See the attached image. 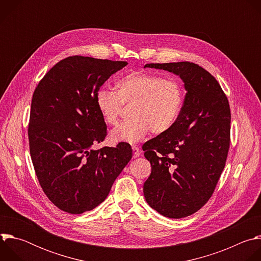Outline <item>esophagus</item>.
I'll use <instances>...</instances> for the list:
<instances>
[{"instance_id": "1", "label": "esophagus", "mask_w": 261, "mask_h": 261, "mask_svg": "<svg viewBox=\"0 0 261 261\" xmlns=\"http://www.w3.org/2000/svg\"><path fill=\"white\" fill-rule=\"evenodd\" d=\"M132 151H133V158H137L140 156V150L136 145H132Z\"/></svg>"}]
</instances>
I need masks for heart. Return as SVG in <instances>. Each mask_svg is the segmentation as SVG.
I'll return each instance as SVG.
<instances>
[{"mask_svg": "<svg viewBox=\"0 0 261 261\" xmlns=\"http://www.w3.org/2000/svg\"><path fill=\"white\" fill-rule=\"evenodd\" d=\"M95 104L107 125H116L124 105H131V119L120 124L111 133L116 142L133 143L142 139L148 131L155 135L168 132L176 123L184 104V91L173 79L134 71L117 83V91L100 88Z\"/></svg>", "mask_w": 261, "mask_h": 261, "instance_id": "obj_1", "label": "heart"}]
</instances>
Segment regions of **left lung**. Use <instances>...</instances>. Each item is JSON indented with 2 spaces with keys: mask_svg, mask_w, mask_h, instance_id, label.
I'll return each mask as SVG.
<instances>
[{
  "mask_svg": "<svg viewBox=\"0 0 261 261\" xmlns=\"http://www.w3.org/2000/svg\"><path fill=\"white\" fill-rule=\"evenodd\" d=\"M145 67L172 72L187 91L175 125L142 146L152 166L143 184L146 202L164 217L185 218L207 202L224 169L230 144L229 103L216 79L197 64Z\"/></svg>",
  "mask_w": 261,
  "mask_h": 261,
  "instance_id": "8db88e82",
  "label": "left lung"
}]
</instances>
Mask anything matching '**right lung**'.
Wrapping results in <instances>:
<instances>
[{"instance_id": "1", "label": "right lung", "mask_w": 261, "mask_h": 261, "mask_svg": "<svg viewBox=\"0 0 261 261\" xmlns=\"http://www.w3.org/2000/svg\"><path fill=\"white\" fill-rule=\"evenodd\" d=\"M127 64L68 57L34 91L28 129L32 162L45 195L66 213L83 214L103 202L132 158L127 142L92 148L107 134L96 92Z\"/></svg>"}]
</instances>
